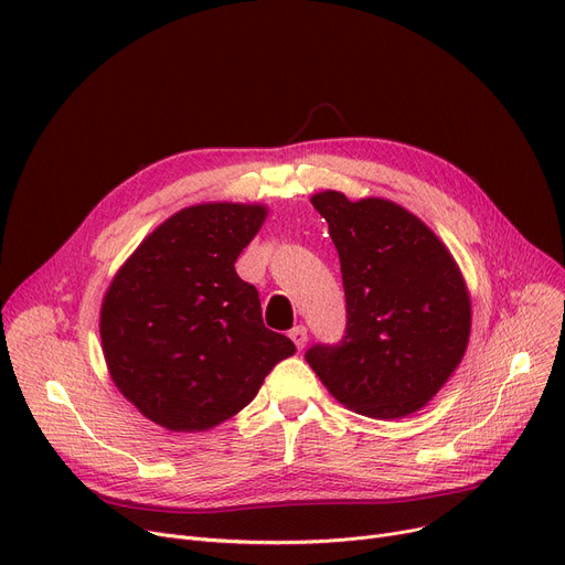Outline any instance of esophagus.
<instances>
[{
	"instance_id": "1",
	"label": "esophagus",
	"mask_w": 565,
	"mask_h": 565,
	"mask_svg": "<svg viewBox=\"0 0 565 565\" xmlns=\"http://www.w3.org/2000/svg\"><path fill=\"white\" fill-rule=\"evenodd\" d=\"M288 337L292 339V343H295V345H298V350H302V348L307 345V341H309V337H307V328H305V324H298V328H292Z\"/></svg>"
}]
</instances>
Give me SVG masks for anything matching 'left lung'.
Returning <instances> with one entry per match:
<instances>
[{
	"instance_id": "8db88e82",
	"label": "left lung",
	"mask_w": 565,
	"mask_h": 565,
	"mask_svg": "<svg viewBox=\"0 0 565 565\" xmlns=\"http://www.w3.org/2000/svg\"><path fill=\"white\" fill-rule=\"evenodd\" d=\"M330 224L345 290V334L305 360L330 394L373 419L422 409L451 377L469 341L471 305L451 252L387 199L311 196Z\"/></svg>"
}]
</instances>
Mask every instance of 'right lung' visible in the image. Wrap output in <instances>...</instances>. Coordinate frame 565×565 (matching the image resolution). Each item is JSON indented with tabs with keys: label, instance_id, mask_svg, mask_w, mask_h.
<instances>
[{
	"label": "right lung",
	"instance_id": "1",
	"mask_svg": "<svg viewBox=\"0 0 565 565\" xmlns=\"http://www.w3.org/2000/svg\"><path fill=\"white\" fill-rule=\"evenodd\" d=\"M267 211L190 205L160 224L109 284L100 339L114 384L146 419L207 430L241 412L295 345L267 330L233 263Z\"/></svg>",
	"mask_w": 565,
	"mask_h": 565
}]
</instances>
